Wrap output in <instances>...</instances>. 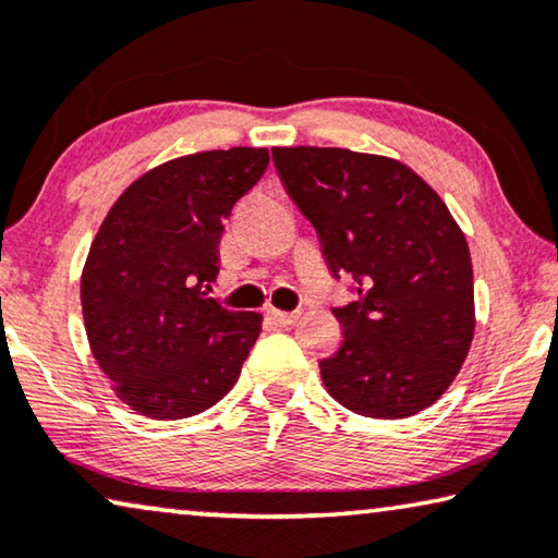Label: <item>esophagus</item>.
I'll use <instances>...</instances> for the list:
<instances>
[{
  "label": "esophagus",
  "mask_w": 558,
  "mask_h": 558,
  "mask_svg": "<svg viewBox=\"0 0 558 558\" xmlns=\"http://www.w3.org/2000/svg\"><path fill=\"white\" fill-rule=\"evenodd\" d=\"M266 317H269L274 325L279 327H292L294 322L299 319V312H279V310H269L266 312Z\"/></svg>",
  "instance_id": "1"
}]
</instances>
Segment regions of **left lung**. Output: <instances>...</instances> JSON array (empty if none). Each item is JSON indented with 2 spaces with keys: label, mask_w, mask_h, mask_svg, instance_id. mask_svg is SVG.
I'll list each match as a JSON object with an SVG mask.
<instances>
[{
  "label": "left lung",
  "mask_w": 558,
  "mask_h": 558,
  "mask_svg": "<svg viewBox=\"0 0 558 558\" xmlns=\"http://www.w3.org/2000/svg\"><path fill=\"white\" fill-rule=\"evenodd\" d=\"M335 279L344 339L319 362L327 392L379 420L433 405L473 339V269L463 231L438 193L400 160L344 148H271Z\"/></svg>",
  "instance_id": "8db88e82"
}]
</instances>
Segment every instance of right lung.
<instances>
[{
	"label": "right lung",
	"instance_id": "1",
	"mask_svg": "<svg viewBox=\"0 0 558 558\" xmlns=\"http://www.w3.org/2000/svg\"><path fill=\"white\" fill-rule=\"evenodd\" d=\"M269 166L266 148L185 156L128 185L105 216L80 284L93 354L118 398L156 420L216 405L262 332L206 289L223 221Z\"/></svg>",
	"mask_w": 558,
	"mask_h": 558
}]
</instances>
